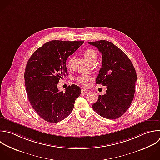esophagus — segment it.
Segmentation results:
<instances>
[{"instance_id":"esophagus-1","label":"esophagus","mask_w":160,"mask_h":160,"mask_svg":"<svg viewBox=\"0 0 160 160\" xmlns=\"http://www.w3.org/2000/svg\"><path fill=\"white\" fill-rule=\"evenodd\" d=\"M88 92V91L87 90V89H84V88H82V89H81V92L82 93V94H85V93H87Z\"/></svg>"}]
</instances>
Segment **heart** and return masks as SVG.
Segmentation results:
<instances>
[{
    "instance_id": "heart-1",
    "label": "heart",
    "mask_w": 160,
    "mask_h": 160,
    "mask_svg": "<svg viewBox=\"0 0 160 160\" xmlns=\"http://www.w3.org/2000/svg\"><path fill=\"white\" fill-rule=\"evenodd\" d=\"M84 57L86 60L90 64L92 62H95L98 58V53L96 51L92 49H89L86 50L84 52ZM72 58H71L68 62V66H69L72 62ZM91 79V77L89 75H81L77 78V81L81 83L82 84L85 85L87 82L89 81Z\"/></svg>"
}]
</instances>
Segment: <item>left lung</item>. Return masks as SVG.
<instances>
[{"label":"left lung","instance_id":"left-lung-1","mask_svg":"<svg viewBox=\"0 0 160 160\" xmlns=\"http://www.w3.org/2000/svg\"><path fill=\"white\" fill-rule=\"evenodd\" d=\"M102 54V66L96 83L106 86V93L99 95L92 105L101 116L117 119L130 106L134 95L136 72L129 58L111 42L101 40L88 42Z\"/></svg>","mask_w":160,"mask_h":160}]
</instances>
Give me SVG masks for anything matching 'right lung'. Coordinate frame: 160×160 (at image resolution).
Returning <instances> with one entry per match:
<instances>
[{"mask_svg":"<svg viewBox=\"0 0 160 160\" xmlns=\"http://www.w3.org/2000/svg\"><path fill=\"white\" fill-rule=\"evenodd\" d=\"M84 43L83 41L53 40L38 48L29 58L24 79L29 101L38 115L49 122H58L72 111L81 93L75 84L65 92L59 91L57 84L68 74L66 61Z\"/></svg>","mask_w":160,"mask_h":160,"instance_id":"add662e5","label":"right lung"}]
</instances>
